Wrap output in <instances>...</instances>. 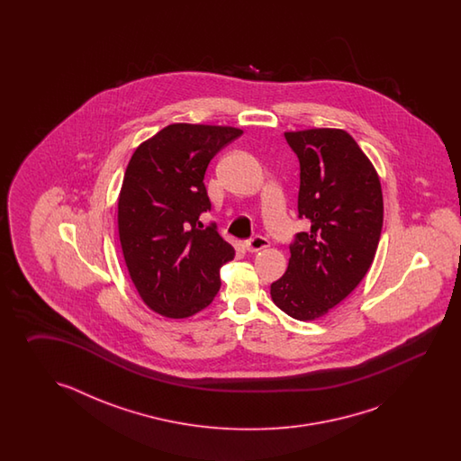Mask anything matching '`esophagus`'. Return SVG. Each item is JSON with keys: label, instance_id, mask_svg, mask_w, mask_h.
Instances as JSON below:
<instances>
[{"label": "esophagus", "instance_id": "esophagus-1", "mask_svg": "<svg viewBox=\"0 0 461 461\" xmlns=\"http://www.w3.org/2000/svg\"><path fill=\"white\" fill-rule=\"evenodd\" d=\"M244 245L249 252H258V250H262V249L270 247V242H268V239H265L262 235H255L254 239L247 240Z\"/></svg>", "mask_w": 461, "mask_h": 461}]
</instances>
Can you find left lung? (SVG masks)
Here are the masks:
<instances>
[{"label":"left lung","mask_w":461,"mask_h":461,"mask_svg":"<svg viewBox=\"0 0 461 461\" xmlns=\"http://www.w3.org/2000/svg\"><path fill=\"white\" fill-rule=\"evenodd\" d=\"M300 159L298 216L310 221L290 245L288 268L270 286L274 303L313 321L341 303L373 265L383 230L377 171L339 128L285 131Z\"/></svg>","instance_id":"8db88e82"}]
</instances>
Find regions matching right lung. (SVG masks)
Segmentation results:
<instances>
[{
    "instance_id": "right-lung-1",
    "label": "right lung",
    "mask_w": 461,
    "mask_h": 461,
    "mask_svg": "<svg viewBox=\"0 0 461 461\" xmlns=\"http://www.w3.org/2000/svg\"><path fill=\"white\" fill-rule=\"evenodd\" d=\"M240 128L171 123L131 155L120 196L118 235L128 274L149 310L181 320L212 303L222 265L234 247L216 226L203 229L211 211L207 165Z\"/></svg>"
}]
</instances>
